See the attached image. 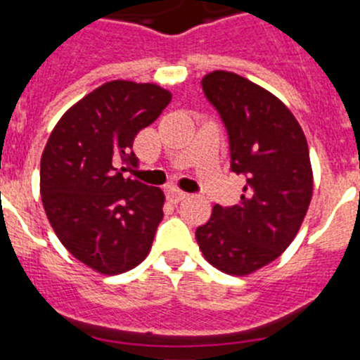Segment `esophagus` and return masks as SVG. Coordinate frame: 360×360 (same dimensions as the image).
Masks as SVG:
<instances>
[{"instance_id":"34e87169","label":"esophagus","mask_w":360,"mask_h":360,"mask_svg":"<svg viewBox=\"0 0 360 360\" xmlns=\"http://www.w3.org/2000/svg\"><path fill=\"white\" fill-rule=\"evenodd\" d=\"M186 198H187V193H184V191H180V189H169V191H167V200H169V202L178 203V202H182V200H186Z\"/></svg>"}]
</instances>
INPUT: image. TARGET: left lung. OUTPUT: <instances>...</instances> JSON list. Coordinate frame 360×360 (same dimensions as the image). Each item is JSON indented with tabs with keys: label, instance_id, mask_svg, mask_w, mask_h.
Instances as JSON below:
<instances>
[{
	"label": "left lung",
	"instance_id": "obj_1",
	"mask_svg": "<svg viewBox=\"0 0 360 360\" xmlns=\"http://www.w3.org/2000/svg\"><path fill=\"white\" fill-rule=\"evenodd\" d=\"M202 88L227 129L231 171L245 186L238 205L216 203L196 241L216 269L247 276L281 256L303 224L314 189L307 136L292 111L249 79L216 70Z\"/></svg>",
	"mask_w": 360,
	"mask_h": 360
}]
</instances>
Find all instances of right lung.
Segmentation results:
<instances>
[{
	"label": "right lung",
	"instance_id": "obj_1",
	"mask_svg": "<svg viewBox=\"0 0 360 360\" xmlns=\"http://www.w3.org/2000/svg\"><path fill=\"white\" fill-rule=\"evenodd\" d=\"M171 94L157 84L111 81L73 104L41 157V198L50 224L79 262L120 274L148 256L164 218V193L124 176L136 167V133Z\"/></svg>",
	"mask_w": 360,
	"mask_h": 360
}]
</instances>
